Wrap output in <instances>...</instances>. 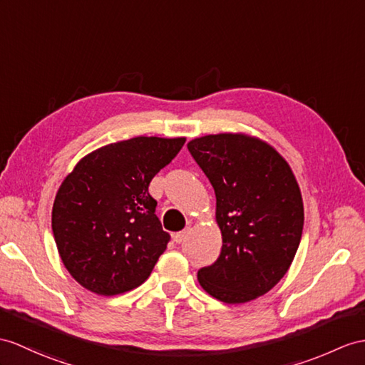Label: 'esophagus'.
Listing matches in <instances>:
<instances>
[{
	"instance_id": "esophagus-1",
	"label": "esophagus",
	"mask_w": 365,
	"mask_h": 365,
	"mask_svg": "<svg viewBox=\"0 0 365 365\" xmlns=\"http://www.w3.org/2000/svg\"><path fill=\"white\" fill-rule=\"evenodd\" d=\"M189 230H190V226H187L185 227L184 230H181V232H176L175 235H173V242L176 243V245H180V243H182L184 240H185V237H187V234H189Z\"/></svg>"
}]
</instances>
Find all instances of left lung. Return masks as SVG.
Masks as SVG:
<instances>
[{"instance_id": "1", "label": "left lung", "mask_w": 365, "mask_h": 365, "mask_svg": "<svg viewBox=\"0 0 365 365\" xmlns=\"http://www.w3.org/2000/svg\"><path fill=\"white\" fill-rule=\"evenodd\" d=\"M187 148L215 190L223 237L217 262L198 271L200 285L225 304L266 294L287 274L304 230L292 170L271 145L246 135L202 136Z\"/></svg>"}]
</instances>
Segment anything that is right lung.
Returning a JSON list of instances; mask_svg holds the SVG:
<instances>
[{"instance_id": "obj_1", "label": "right lung", "mask_w": 365, "mask_h": 365, "mask_svg": "<svg viewBox=\"0 0 365 365\" xmlns=\"http://www.w3.org/2000/svg\"><path fill=\"white\" fill-rule=\"evenodd\" d=\"M184 142L155 136L115 142L80 159L61 182L52 232L65 268L83 288L115 296L152 274L170 235L148 185Z\"/></svg>"}]
</instances>
